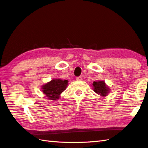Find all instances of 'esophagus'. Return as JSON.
Here are the masks:
<instances>
[{"instance_id": "34e87169", "label": "esophagus", "mask_w": 148, "mask_h": 148, "mask_svg": "<svg viewBox=\"0 0 148 148\" xmlns=\"http://www.w3.org/2000/svg\"><path fill=\"white\" fill-rule=\"evenodd\" d=\"M76 80L77 81H82V77H76Z\"/></svg>"}]
</instances>
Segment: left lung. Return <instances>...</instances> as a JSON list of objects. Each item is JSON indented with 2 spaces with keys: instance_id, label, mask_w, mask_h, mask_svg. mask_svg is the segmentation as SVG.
Segmentation results:
<instances>
[{
  "instance_id": "left-lung-1",
  "label": "left lung",
  "mask_w": 148,
  "mask_h": 148,
  "mask_svg": "<svg viewBox=\"0 0 148 148\" xmlns=\"http://www.w3.org/2000/svg\"><path fill=\"white\" fill-rule=\"evenodd\" d=\"M93 90L102 97H105L109 93L110 88L106 84L104 81H94L92 84Z\"/></svg>"
}]
</instances>
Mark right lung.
<instances>
[{"mask_svg": "<svg viewBox=\"0 0 148 148\" xmlns=\"http://www.w3.org/2000/svg\"><path fill=\"white\" fill-rule=\"evenodd\" d=\"M68 80L53 79L41 86L42 93L49 100H58L60 94L67 88Z\"/></svg>", "mask_w": 148, "mask_h": 148, "instance_id": "add662e5", "label": "right lung"}]
</instances>
